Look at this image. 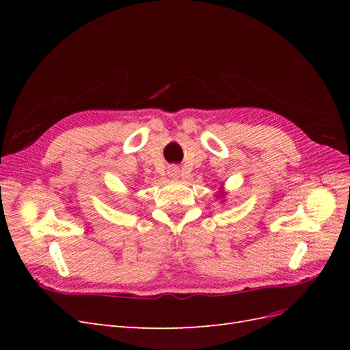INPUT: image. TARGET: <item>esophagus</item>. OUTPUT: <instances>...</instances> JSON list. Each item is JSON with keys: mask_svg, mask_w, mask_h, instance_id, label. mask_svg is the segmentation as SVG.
Here are the masks:
<instances>
[{"mask_svg": "<svg viewBox=\"0 0 350 350\" xmlns=\"http://www.w3.org/2000/svg\"><path fill=\"white\" fill-rule=\"evenodd\" d=\"M169 175L176 179L178 175H179V169L178 167H171V169H169Z\"/></svg>", "mask_w": 350, "mask_h": 350, "instance_id": "esophagus-1", "label": "esophagus"}]
</instances>
